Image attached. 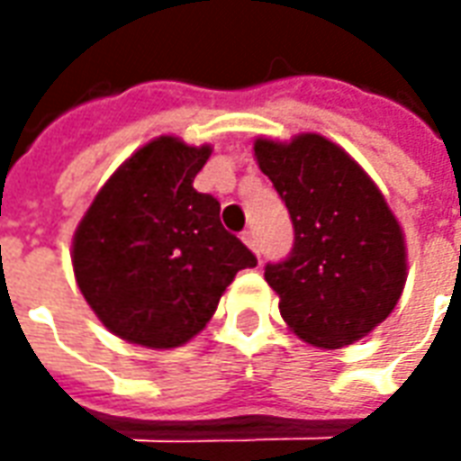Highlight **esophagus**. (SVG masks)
<instances>
[{
	"label": "esophagus",
	"instance_id": "34e87169",
	"mask_svg": "<svg viewBox=\"0 0 461 461\" xmlns=\"http://www.w3.org/2000/svg\"><path fill=\"white\" fill-rule=\"evenodd\" d=\"M241 240H244V244H247V247H249V249L254 251L257 257H259V244H257V237H254V231H244V234H241ZM259 259H261V257H259Z\"/></svg>",
	"mask_w": 461,
	"mask_h": 461
}]
</instances>
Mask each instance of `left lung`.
<instances>
[{
	"label": "left lung",
	"instance_id": "1",
	"mask_svg": "<svg viewBox=\"0 0 461 461\" xmlns=\"http://www.w3.org/2000/svg\"><path fill=\"white\" fill-rule=\"evenodd\" d=\"M254 158L294 221V249L264 271L286 326L316 348L356 343L405 289L400 221L367 172L319 132L257 138Z\"/></svg>",
	"mask_w": 461,
	"mask_h": 461
}]
</instances>
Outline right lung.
I'll list each match as a JSON object with an SVG mask.
<instances>
[{
  "mask_svg": "<svg viewBox=\"0 0 461 461\" xmlns=\"http://www.w3.org/2000/svg\"><path fill=\"white\" fill-rule=\"evenodd\" d=\"M210 145L160 135L98 190L74 234L76 284L105 329L145 348L200 333L237 271L257 257L221 227L220 202L192 187Z\"/></svg>",
  "mask_w": 461,
  "mask_h": 461,
  "instance_id": "right-lung-1",
  "label": "right lung"
}]
</instances>
